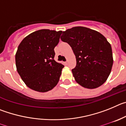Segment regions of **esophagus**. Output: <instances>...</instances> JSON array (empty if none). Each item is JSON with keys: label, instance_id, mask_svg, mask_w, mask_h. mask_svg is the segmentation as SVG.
<instances>
[{"label": "esophagus", "instance_id": "1", "mask_svg": "<svg viewBox=\"0 0 126 126\" xmlns=\"http://www.w3.org/2000/svg\"><path fill=\"white\" fill-rule=\"evenodd\" d=\"M64 65H67V64H68V62H67V61H65V62H64Z\"/></svg>", "mask_w": 126, "mask_h": 126}]
</instances>
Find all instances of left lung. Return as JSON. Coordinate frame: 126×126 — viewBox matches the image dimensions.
<instances>
[{
    "mask_svg": "<svg viewBox=\"0 0 126 126\" xmlns=\"http://www.w3.org/2000/svg\"><path fill=\"white\" fill-rule=\"evenodd\" d=\"M61 40L71 47L76 59L72 73L77 83L93 89L103 84L113 65L112 47L99 32L82 26L63 32Z\"/></svg>",
    "mask_w": 126,
    "mask_h": 126,
    "instance_id": "obj_1",
    "label": "left lung"
}]
</instances>
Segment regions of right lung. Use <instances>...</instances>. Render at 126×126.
<instances>
[{"label":"right lung","instance_id":"right-lung-1","mask_svg":"<svg viewBox=\"0 0 126 126\" xmlns=\"http://www.w3.org/2000/svg\"><path fill=\"white\" fill-rule=\"evenodd\" d=\"M62 31L40 30L28 35L17 48L16 65L17 73L28 87L47 92L59 81L64 65L54 60V48Z\"/></svg>","mask_w":126,"mask_h":126}]
</instances>
